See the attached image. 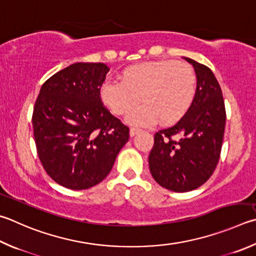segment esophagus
I'll list each match as a JSON object with an SVG mask.
<instances>
[{"label":"esophagus","mask_w":256,"mask_h":256,"mask_svg":"<svg viewBox=\"0 0 256 256\" xmlns=\"http://www.w3.org/2000/svg\"><path fill=\"white\" fill-rule=\"evenodd\" d=\"M140 131H141V130L138 128H130V136H134L136 133H138Z\"/></svg>","instance_id":"obj_1"}]
</instances>
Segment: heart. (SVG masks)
<instances>
[{"label":"heart","instance_id":"obj_1","mask_svg":"<svg viewBox=\"0 0 256 256\" xmlns=\"http://www.w3.org/2000/svg\"><path fill=\"white\" fill-rule=\"evenodd\" d=\"M197 77L192 66L174 60L133 64L122 72L120 80H108L100 88L105 105L116 115H123L142 96L144 104L128 115L136 125H152L179 120L192 106L196 95Z\"/></svg>","mask_w":256,"mask_h":256}]
</instances>
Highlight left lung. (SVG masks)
<instances>
[{
    "label": "left lung",
    "instance_id": "obj_1",
    "mask_svg": "<svg viewBox=\"0 0 256 256\" xmlns=\"http://www.w3.org/2000/svg\"><path fill=\"white\" fill-rule=\"evenodd\" d=\"M184 59L196 72V95L178 122L154 134L148 154L153 178L176 192L197 189L210 178L220 161L226 123L224 98L215 75L205 64Z\"/></svg>",
    "mask_w": 256,
    "mask_h": 256
}]
</instances>
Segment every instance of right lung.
<instances>
[{"label":"right lung","mask_w":256,"mask_h":256,"mask_svg":"<svg viewBox=\"0 0 256 256\" xmlns=\"http://www.w3.org/2000/svg\"><path fill=\"white\" fill-rule=\"evenodd\" d=\"M110 68L76 62L48 78L36 100L32 124L39 159L51 179L72 190L103 181L128 142L130 128L100 98Z\"/></svg>","instance_id":"add662e5"}]
</instances>
